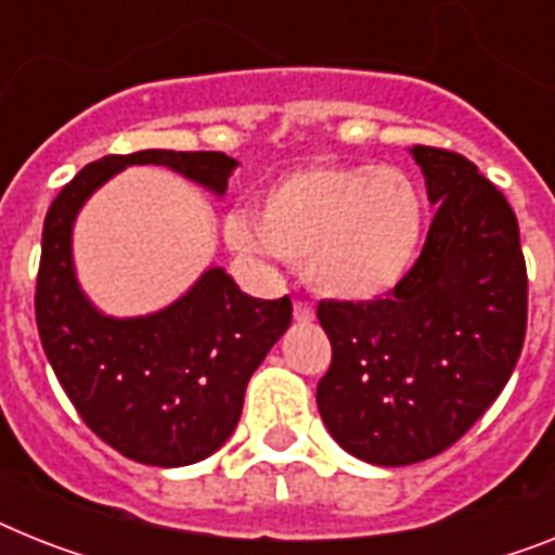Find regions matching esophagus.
Instances as JSON below:
<instances>
[{"label":"esophagus","mask_w":555,"mask_h":555,"mask_svg":"<svg viewBox=\"0 0 555 555\" xmlns=\"http://www.w3.org/2000/svg\"><path fill=\"white\" fill-rule=\"evenodd\" d=\"M295 320L297 323H311L314 320V309L309 304H304V300H295Z\"/></svg>","instance_id":"1"}]
</instances>
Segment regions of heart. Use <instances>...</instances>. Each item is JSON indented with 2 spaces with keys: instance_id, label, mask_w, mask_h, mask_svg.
<instances>
[{
  "instance_id": "heart-1",
  "label": "heart",
  "mask_w": 555,
  "mask_h": 555,
  "mask_svg": "<svg viewBox=\"0 0 555 555\" xmlns=\"http://www.w3.org/2000/svg\"><path fill=\"white\" fill-rule=\"evenodd\" d=\"M425 204L402 169L320 164L274 181L255 218H229L227 241L244 255L304 267L306 281L340 304H371L411 274L423 246Z\"/></svg>"
}]
</instances>
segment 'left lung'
Here are the masks:
<instances>
[{
  "label": "left lung",
  "instance_id": "left-lung-1",
  "mask_svg": "<svg viewBox=\"0 0 555 555\" xmlns=\"http://www.w3.org/2000/svg\"><path fill=\"white\" fill-rule=\"evenodd\" d=\"M437 204L414 269L371 304L323 300L332 365L318 409L340 448L371 465H414L491 409L521 354L528 269L505 195L465 155L416 144Z\"/></svg>",
  "mask_w": 555,
  "mask_h": 555
}]
</instances>
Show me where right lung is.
Masks as SVG:
<instances>
[{
    "instance_id": "1",
    "label": "right lung",
    "mask_w": 555,
    "mask_h": 555,
    "mask_svg": "<svg viewBox=\"0 0 555 555\" xmlns=\"http://www.w3.org/2000/svg\"><path fill=\"white\" fill-rule=\"evenodd\" d=\"M162 164L223 195L237 162L223 153L141 150L87 164L50 204L36 278L41 349L87 428L127 460L181 468L232 437L246 383L292 323V300H258L221 267L206 269L167 309L109 318L81 292L73 223L104 181Z\"/></svg>"
}]
</instances>
